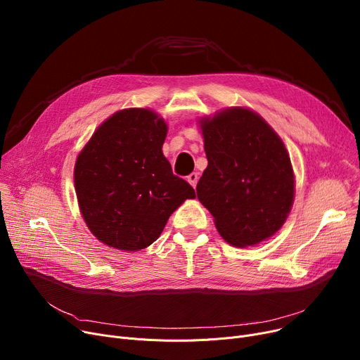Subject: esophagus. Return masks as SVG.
I'll use <instances>...</instances> for the list:
<instances>
[{
	"label": "esophagus",
	"mask_w": 360,
	"mask_h": 360,
	"mask_svg": "<svg viewBox=\"0 0 360 360\" xmlns=\"http://www.w3.org/2000/svg\"><path fill=\"white\" fill-rule=\"evenodd\" d=\"M186 181L190 182V184H191V185L195 188V186H197V182H198V174H195V172L190 174V175L186 176Z\"/></svg>",
	"instance_id": "34e87169"
}]
</instances>
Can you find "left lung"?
<instances>
[{
  "mask_svg": "<svg viewBox=\"0 0 360 360\" xmlns=\"http://www.w3.org/2000/svg\"><path fill=\"white\" fill-rule=\"evenodd\" d=\"M207 160L200 202L224 240L251 247L286 221L295 197L288 150L276 131L247 108H228L200 121Z\"/></svg>",
  "mask_w": 360,
  "mask_h": 360,
  "instance_id": "left-lung-1",
  "label": "left lung"
}]
</instances>
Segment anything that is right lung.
<instances>
[{
  "mask_svg": "<svg viewBox=\"0 0 360 360\" xmlns=\"http://www.w3.org/2000/svg\"><path fill=\"white\" fill-rule=\"evenodd\" d=\"M166 122L153 110L113 113L80 151L74 185L90 232L108 247L140 251L153 243L194 188L163 156Z\"/></svg>",
  "mask_w": 360,
  "mask_h": 360,
  "instance_id": "obj_1",
  "label": "right lung"
}]
</instances>
